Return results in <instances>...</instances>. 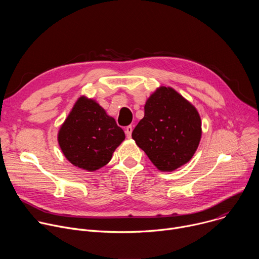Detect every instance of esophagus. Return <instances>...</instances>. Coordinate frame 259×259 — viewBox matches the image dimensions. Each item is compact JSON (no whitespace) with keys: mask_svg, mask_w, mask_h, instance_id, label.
<instances>
[{"mask_svg":"<svg viewBox=\"0 0 259 259\" xmlns=\"http://www.w3.org/2000/svg\"><path fill=\"white\" fill-rule=\"evenodd\" d=\"M132 130H133V127H132L131 125H129V126H127V127H126V129H125V132H126V136H127L128 138H131Z\"/></svg>","mask_w":259,"mask_h":259,"instance_id":"obj_1","label":"esophagus"}]
</instances>
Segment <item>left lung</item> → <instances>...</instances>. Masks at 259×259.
Masks as SVG:
<instances>
[{
    "instance_id": "obj_1",
    "label": "left lung",
    "mask_w": 259,
    "mask_h": 259,
    "mask_svg": "<svg viewBox=\"0 0 259 259\" xmlns=\"http://www.w3.org/2000/svg\"><path fill=\"white\" fill-rule=\"evenodd\" d=\"M196 107L170 87H160L146 100L144 117L132 138L161 171H173L188 163L202 135Z\"/></svg>"
}]
</instances>
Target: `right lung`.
I'll list each match as a JSON object with an SVG mask.
<instances>
[{"mask_svg":"<svg viewBox=\"0 0 259 259\" xmlns=\"http://www.w3.org/2000/svg\"><path fill=\"white\" fill-rule=\"evenodd\" d=\"M125 139L114 118L93 99L80 97L58 132L65 158L76 167L95 171L105 166Z\"/></svg>","mask_w":259,"mask_h":259,"instance_id":"right-lung-1","label":"right lung"}]
</instances>
